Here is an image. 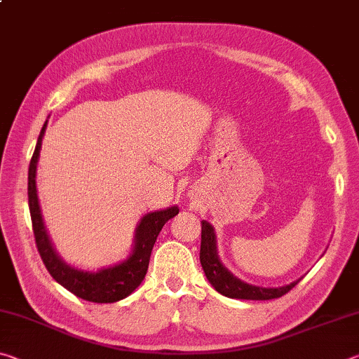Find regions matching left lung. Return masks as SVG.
<instances>
[{"instance_id": "1", "label": "left lung", "mask_w": 359, "mask_h": 359, "mask_svg": "<svg viewBox=\"0 0 359 359\" xmlns=\"http://www.w3.org/2000/svg\"><path fill=\"white\" fill-rule=\"evenodd\" d=\"M199 259H201V266L205 272V277L212 283L218 293L233 299H253V301H267L276 299L287 294L291 288H294L297 282L296 280L290 285L278 288H263V287H253L245 282L236 278L231 272L224 267L220 259L217 257L215 248V234L214 228L210 226L208 222H201V250H199Z\"/></svg>"}]
</instances>
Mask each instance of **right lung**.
Listing matches in <instances>:
<instances>
[{
	"label": "right lung",
	"instance_id": "right-lung-1",
	"mask_svg": "<svg viewBox=\"0 0 359 359\" xmlns=\"http://www.w3.org/2000/svg\"><path fill=\"white\" fill-rule=\"evenodd\" d=\"M47 121L44 126H42L41 135L38 137V144H36L34 154L32 156V161H29L28 168L29 215H32L34 242L36 247H38L42 263L47 267L48 274L77 297L100 304L117 302L131 294L144 280V277L147 274L149 269L151 248H154L155 241L158 238V234H160L161 228L165 226V223L169 218L179 214L177 205L165 210L150 212V214L142 218L136 231L135 250H133L131 257L123 261V263L114 267H107V269H101L98 272L77 271L74 267L65 264L63 261L57 257V253L53 252L50 241L47 238L38 204V194H36V163H38L41 142L42 136H44Z\"/></svg>",
	"mask_w": 359,
	"mask_h": 359
}]
</instances>
